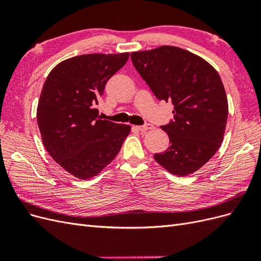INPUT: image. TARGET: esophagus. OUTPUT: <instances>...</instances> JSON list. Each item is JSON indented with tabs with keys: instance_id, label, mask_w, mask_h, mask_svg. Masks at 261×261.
<instances>
[{
	"instance_id": "34e87169",
	"label": "esophagus",
	"mask_w": 261,
	"mask_h": 261,
	"mask_svg": "<svg viewBox=\"0 0 261 261\" xmlns=\"http://www.w3.org/2000/svg\"><path fill=\"white\" fill-rule=\"evenodd\" d=\"M137 128L141 132H146V130H149V129H152L153 128V125L151 124H145V125H140V126H137Z\"/></svg>"
}]
</instances>
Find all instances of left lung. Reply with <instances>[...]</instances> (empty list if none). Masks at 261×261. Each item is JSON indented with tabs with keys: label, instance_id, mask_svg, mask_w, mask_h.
<instances>
[{
	"label": "left lung",
	"instance_id": "8db88e82",
	"mask_svg": "<svg viewBox=\"0 0 261 261\" xmlns=\"http://www.w3.org/2000/svg\"><path fill=\"white\" fill-rule=\"evenodd\" d=\"M130 58L154 96L174 106V120L161 126L170 147L154 160L172 174H192L222 144L228 105L221 77L206 60L177 46L133 52Z\"/></svg>",
	"mask_w": 261,
	"mask_h": 261
}]
</instances>
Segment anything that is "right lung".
I'll return each instance as SVG.
<instances>
[{
  "label": "right lung",
  "instance_id": "right-lung-1",
  "mask_svg": "<svg viewBox=\"0 0 261 261\" xmlns=\"http://www.w3.org/2000/svg\"><path fill=\"white\" fill-rule=\"evenodd\" d=\"M129 57L84 54L63 61L46 77L37 108L44 148L52 159L81 179L98 175L120 152L130 126L99 116L96 106L106 85Z\"/></svg>",
  "mask_w": 261,
  "mask_h": 261
}]
</instances>
